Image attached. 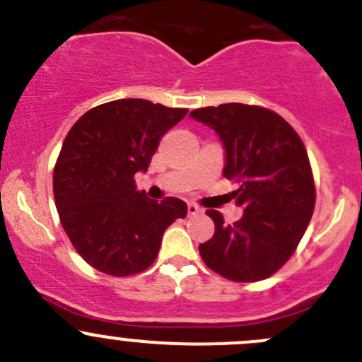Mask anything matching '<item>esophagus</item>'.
<instances>
[{
  "mask_svg": "<svg viewBox=\"0 0 362 362\" xmlns=\"http://www.w3.org/2000/svg\"><path fill=\"white\" fill-rule=\"evenodd\" d=\"M202 211L203 210L198 206V204H194V203L187 204V215H189V217H196V215H199Z\"/></svg>",
  "mask_w": 362,
  "mask_h": 362,
  "instance_id": "obj_1",
  "label": "esophagus"
}]
</instances>
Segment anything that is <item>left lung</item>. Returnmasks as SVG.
<instances>
[{
  "label": "left lung",
  "instance_id": "obj_1",
  "mask_svg": "<svg viewBox=\"0 0 362 362\" xmlns=\"http://www.w3.org/2000/svg\"><path fill=\"white\" fill-rule=\"evenodd\" d=\"M191 117L217 133L224 147V175L236 184L240 221L224 224L208 210L215 233L199 245L204 264L235 282L272 276L294 254L313 214L312 168L298 133L261 107L226 103Z\"/></svg>",
  "mask_w": 362,
  "mask_h": 362
}]
</instances>
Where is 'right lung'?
Wrapping results in <instances>:
<instances>
[{
	"instance_id": "right-lung-1",
	"label": "right lung",
	"mask_w": 362,
	"mask_h": 362,
	"mask_svg": "<svg viewBox=\"0 0 362 362\" xmlns=\"http://www.w3.org/2000/svg\"><path fill=\"white\" fill-rule=\"evenodd\" d=\"M187 115L147 100H117L83 113L69 129L54 168V198L75 250L112 276L147 269L163 233L187 215L178 198L148 199L136 191L159 141Z\"/></svg>"
}]
</instances>
